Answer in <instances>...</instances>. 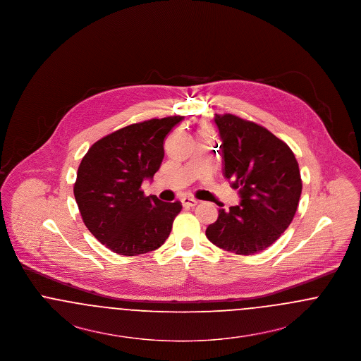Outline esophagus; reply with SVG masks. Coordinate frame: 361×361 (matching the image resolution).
<instances>
[{"mask_svg": "<svg viewBox=\"0 0 361 361\" xmlns=\"http://www.w3.org/2000/svg\"><path fill=\"white\" fill-rule=\"evenodd\" d=\"M181 203H183V206L185 207V208H189V207H195L197 204V200H195V199H192V197H183L181 199Z\"/></svg>", "mask_w": 361, "mask_h": 361, "instance_id": "34e87169", "label": "esophagus"}]
</instances>
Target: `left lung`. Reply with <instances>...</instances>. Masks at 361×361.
<instances>
[{
  "instance_id": "obj_1",
  "label": "left lung",
  "mask_w": 361,
  "mask_h": 361,
  "mask_svg": "<svg viewBox=\"0 0 361 361\" xmlns=\"http://www.w3.org/2000/svg\"><path fill=\"white\" fill-rule=\"evenodd\" d=\"M222 139L224 174L240 189V206L219 209L206 230L208 240L235 255H255L271 246L291 224L302 178L287 143L257 123L215 115Z\"/></svg>"
}]
</instances>
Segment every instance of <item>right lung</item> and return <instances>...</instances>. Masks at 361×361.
I'll return each instance as SVG.
<instances>
[{
	"label": "right lung",
	"instance_id": "obj_1",
	"mask_svg": "<svg viewBox=\"0 0 361 361\" xmlns=\"http://www.w3.org/2000/svg\"><path fill=\"white\" fill-rule=\"evenodd\" d=\"M183 116L134 123L102 137L84 155L74 196L87 230L121 256L153 252L168 240L181 203L145 196L164 159V140Z\"/></svg>",
	"mask_w": 361,
	"mask_h": 361
}]
</instances>
